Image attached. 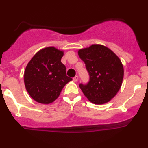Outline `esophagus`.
Wrapping results in <instances>:
<instances>
[{
  "mask_svg": "<svg viewBox=\"0 0 148 148\" xmlns=\"http://www.w3.org/2000/svg\"><path fill=\"white\" fill-rule=\"evenodd\" d=\"M78 79H79L78 76H75L74 78H73V81H78Z\"/></svg>",
  "mask_w": 148,
  "mask_h": 148,
  "instance_id": "1",
  "label": "esophagus"
}]
</instances>
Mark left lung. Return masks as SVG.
Wrapping results in <instances>:
<instances>
[{"mask_svg":"<svg viewBox=\"0 0 148 148\" xmlns=\"http://www.w3.org/2000/svg\"><path fill=\"white\" fill-rule=\"evenodd\" d=\"M78 53L90 78L86 84H79L84 95L95 104L109 101L123 83L124 69L120 58L111 49L100 45L81 49Z\"/></svg>","mask_w":148,"mask_h":148,"instance_id":"left-lung-1","label":"left lung"}]
</instances>
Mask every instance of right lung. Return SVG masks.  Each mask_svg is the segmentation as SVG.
<instances>
[{
  "label": "right lung",
  "mask_w": 148,
  "mask_h": 148,
  "mask_svg": "<svg viewBox=\"0 0 148 148\" xmlns=\"http://www.w3.org/2000/svg\"><path fill=\"white\" fill-rule=\"evenodd\" d=\"M62 51L47 47L39 51L28 62L24 72V84L28 94L39 103H50L60 95L62 88L72 81L61 62Z\"/></svg>",
  "instance_id": "right-lung-1"
}]
</instances>
